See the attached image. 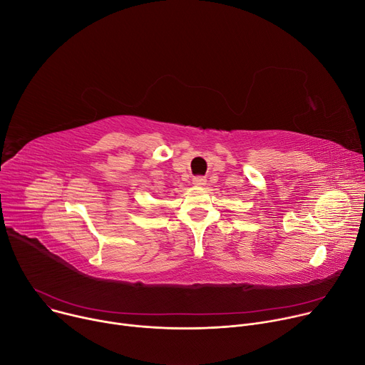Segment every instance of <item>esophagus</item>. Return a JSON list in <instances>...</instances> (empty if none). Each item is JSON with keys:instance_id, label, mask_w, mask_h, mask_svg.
Wrapping results in <instances>:
<instances>
[{"instance_id": "1", "label": "esophagus", "mask_w": 365, "mask_h": 365, "mask_svg": "<svg viewBox=\"0 0 365 365\" xmlns=\"http://www.w3.org/2000/svg\"><path fill=\"white\" fill-rule=\"evenodd\" d=\"M206 182H207L206 177H201V175H200V177H194V178H192V184H194V185H205Z\"/></svg>"}]
</instances>
